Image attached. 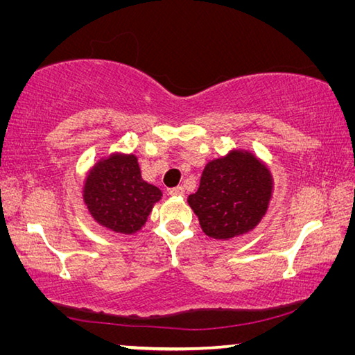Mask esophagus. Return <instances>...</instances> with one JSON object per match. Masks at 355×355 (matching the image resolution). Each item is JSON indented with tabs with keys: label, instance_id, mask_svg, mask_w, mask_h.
I'll return each instance as SVG.
<instances>
[{
	"label": "esophagus",
	"instance_id": "34e87169",
	"mask_svg": "<svg viewBox=\"0 0 355 355\" xmlns=\"http://www.w3.org/2000/svg\"><path fill=\"white\" fill-rule=\"evenodd\" d=\"M169 194L173 197H180V196H184V188L183 186H177V188H172L169 191Z\"/></svg>",
	"mask_w": 355,
	"mask_h": 355
}]
</instances>
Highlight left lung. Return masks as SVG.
<instances>
[{
    "label": "left lung",
    "mask_w": 355,
    "mask_h": 355,
    "mask_svg": "<svg viewBox=\"0 0 355 355\" xmlns=\"http://www.w3.org/2000/svg\"><path fill=\"white\" fill-rule=\"evenodd\" d=\"M272 196V175L255 155L232 150L209 161L200 186L188 197L205 235L230 239L244 235L266 214Z\"/></svg>",
    "instance_id": "1"
}]
</instances>
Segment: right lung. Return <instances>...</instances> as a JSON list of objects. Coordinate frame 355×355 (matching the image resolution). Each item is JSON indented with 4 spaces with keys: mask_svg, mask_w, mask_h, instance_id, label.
<instances>
[{
    "mask_svg": "<svg viewBox=\"0 0 355 355\" xmlns=\"http://www.w3.org/2000/svg\"><path fill=\"white\" fill-rule=\"evenodd\" d=\"M163 192L144 182L135 155L112 153L98 161L84 182L83 199L95 222L133 235L147 222Z\"/></svg>",
    "mask_w": 355,
    "mask_h": 355,
    "instance_id": "1",
    "label": "right lung"
}]
</instances>
